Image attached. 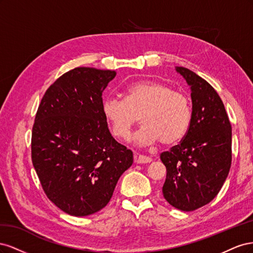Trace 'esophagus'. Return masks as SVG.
Instances as JSON below:
<instances>
[{"instance_id":"obj_1","label":"esophagus","mask_w":253,"mask_h":253,"mask_svg":"<svg viewBox=\"0 0 253 253\" xmlns=\"http://www.w3.org/2000/svg\"><path fill=\"white\" fill-rule=\"evenodd\" d=\"M137 164H149L152 162V158L145 155H138L136 158Z\"/></svg>"}]
</instances>
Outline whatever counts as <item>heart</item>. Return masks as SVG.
Masks as SVG:
<instances>
[{"label":"heart","mask_w":253,"mask_h":253,"mask_svg":"<svg viewBox=\"0 0 253 253\" xmlns=\"http://www.w3.org/2000/svg\"><path fill=\"white\" fill-rule=\"evenodd\" d=\"M102 114L113 136L118 139H127L140 118L142 126L134 137L137 143L160 141L172 145L188 132L192 120V104L187 94L174 90L166 83L147 80L131 84L125 99L106 98L102 103Z\"/></svg>","instance_id":"obj_1"}]
</instances>
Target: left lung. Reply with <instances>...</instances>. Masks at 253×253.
Here are the masks:
<instances>
[{"instance_id": "1", "label": "left lung", "mask_w": 253, "mask_h": 253, "mask_svg": "<svg viewBox=\"0 0 253 253\" xmlns=\"http://www.w3.org/2000/svg\"><path fill=\"white\" fill-rule=\"evenodd\" d=\"M191 88L192 120L180 143L163 152L164 196L181 211L209 204L223 187L232 160V127L220 97L200 76L176 68Z\"/></svg>"}]
</instances>
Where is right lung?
<instances>
[{"label": "right lung", "instance_id": "add662e5", "mask_svg": "<svg viewBox=\"0 0 253 253\" xmlns=\"http://www.w3.org/2000/svg\"><path fill=\"white\" fill-rule=\"evenodd\" d=\"M115 71L76 67L45 91L32 132V160L44 193L59 209L86 216L109 204L133 164V152L113 138L102 93Z\"/></svg>", "mask_w": 253, "mask_h": 253}]
</instances>
